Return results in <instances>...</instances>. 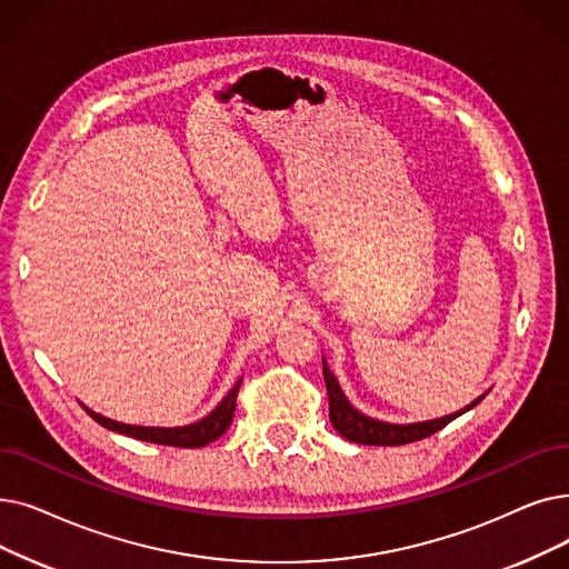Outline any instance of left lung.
<instances>
[{
    "label": "left lung",
    "instance_id": "1",
    "mask_svg": "<svg viewBox=\"0 0 569 569\" xmlns=\"http://www.w3.org/2000/svg\"><path fill=\"white\" fill-rule=\"evenodd\" d=\"M323 377H326L328 398H330V423L335 426V430L341 437H346L349 441H356V443H367V447H400V443L426 439V437L435 435L437 430H441L443 426H449L453 418H458L465 411L477 407L486 398V392H483L481 398H477L472 405H467L465 409H460L456 413L435 418V421L395 426V423L377 421V418H369V416L360 413L358 409H353L351 402L346 400V395L341 392L335 375L330 372L326 358H323Z\"/></svg>",
    "mask_w": 569,
    "mask_h": 569
}]
</instances>
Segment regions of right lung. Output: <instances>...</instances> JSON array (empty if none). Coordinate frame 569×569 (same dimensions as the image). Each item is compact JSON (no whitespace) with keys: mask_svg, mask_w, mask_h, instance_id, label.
Here are the masks:
<instances>
[{"mask_svg":"<svg viewBox=\"0 0 569 569\" xmlns=\"http://www.w3.org/2000/svg\"><path fill=\"white\" fill-rule=\"evenodd\" d=\"M241 379L234 383V388L226 395L223 402H220L209 416H204L202 421L190 423V426H181V428H143V426H128V423H118L111 421V418L97 413L92 409H88L83 405V409L94 418L97 423L104 426L107 430L128 435L141 441H151V443H164V447H179V449H200L207 447L209 441L218 439L223 435L234 416V407H237V392H239Z\"/></svg>","mask_w":569,"mask_h":569,"instance_id":"1","label":"right lung"}]
</instances>
